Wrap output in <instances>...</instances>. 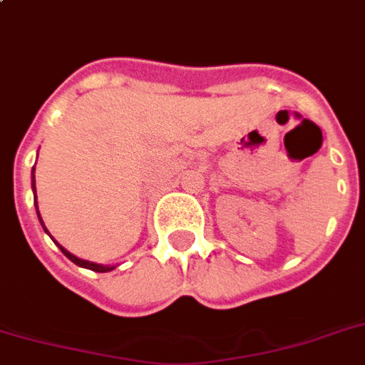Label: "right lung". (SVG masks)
<instances>
[{
	"mask_svg": "<svg viewBox=\"0 0 365 365\" xmlns=\"http://www.w3.org/2000/svg\"><path fill=\"white\" fill-rule=\"evenodd\" d=\"M32 191H34V203H36V185H34V168H32ZM38 218H40V212H38ZM40 222H42V218H40ZM42 228H44V232H48V230H46L44 222H42ZM48 234H50V232H48ZM53 242H56V240H53ZM56 244H58V242H56ZM59 250H61V253H63V255H66V257L69 259V261H73L75 265L83 267V269H91V271H94V272H108V271H112V269H115V267H104V265H98V263H91V261H85V259L75 257L73 253H69V251H67L66 247H61V245H59Z\"/></svg>",
	"mask_w": 365,
	"mask_h": 365,
	"instance_id": "1",
	"label": "right lung"
}]
</instances>
